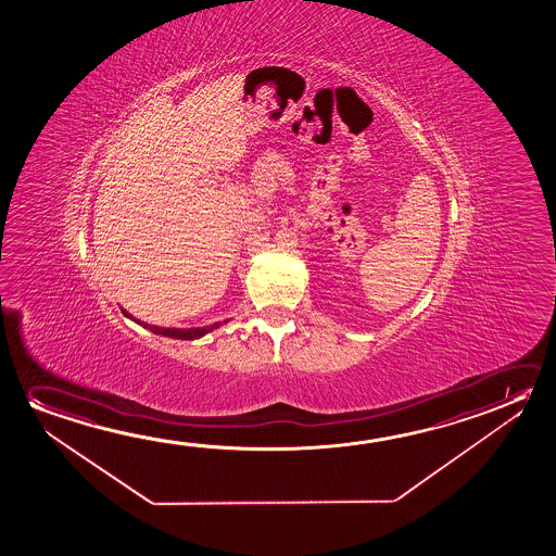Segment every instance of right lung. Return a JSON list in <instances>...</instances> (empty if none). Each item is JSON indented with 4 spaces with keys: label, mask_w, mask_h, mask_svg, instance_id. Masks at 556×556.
<instances>
[{
    "label": "right lung",
    "mask_w": 556,
    "mask_h": 556,
    "mask_svg": "<svg viewBox=\"0 0 556 556\" xmlns=\"http://www.w3.org/2000/svg\"><path fill=\"white\" fill-rule=\"evenodd\" d=\"M124 315L127 318H131L135 320L137 325H141V327L149 328L150 332H154V334L166 336V338H174V340H199V338H203V336L208 334L212 330H216V328H220L222 325H226L229 323V318H226L224 323H214V325H206V327H194V328H164V327H152V325H147V323H141V320H137V318L132 317L131 313H127L125 308Z\"/></svg>",
    "instance_id": "obj_1"
}]
</instances>
